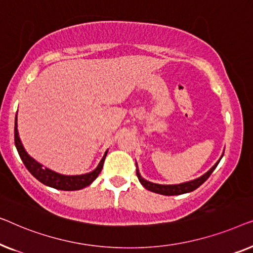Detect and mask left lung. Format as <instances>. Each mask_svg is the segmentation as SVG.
Returning a JSON list of instances; mask_svg holds the SVG:
<instances>
[{
  "label": "left lung",
  "instance_id": "obj_1",
  "mask_svg": "<svg viewBox=\"0 0 253 253\" xmlns=\"http://www.w3.org/2000/svg\"><path fill=\"white\" fill-rule=\"evenodd\" d=\"M221 158H220V159H221ZM220 159L218 161V163H216L215 165L209 170V172H206L204 175L198 177V179L189 181V182L181 183V184H174V186H164V184H157V183L149 182V181L142 179L140 173H138V170H136V175L138 177V181H140V182L142 183V186H143L145 189L152 191V193L166 195V196H173V195H182V194H186V193H190V191H194L195 189H197L199 186H202V184L209 179V176L211 175L213 170L215 169V167L219 164Z\"/></svg>",
  "mask_w": 253,
  "mask_h": 253
}]
</instances>
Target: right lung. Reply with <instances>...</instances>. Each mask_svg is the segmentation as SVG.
<instances>
[{
  "instance_id": "add662e5",
  "label": "right lung",
  "mask_w": 253,
  "mask_h": 253,
  "mask_svg": "<svg viewBox=\"0 0 253 253\" xmlns=\"http://www.w3.org/2000/svg\"><path fill=\"white\" fill-rule=\"evenodd\" d=\"M15 144L21 161L24 163V165L26 166V169L30 170V173L35 177V179H38L40 182L45 184V186L55 188V189L66 190V191L80 190L84 187L89 186L92 181L98 176V174L101 173V170L103 169V164H104V159L106 157V154H108V152H105L104 157L102 158L101 162H99L98 166L96 167V169H94L92 172L88 174H84V175H72V176L62 175V174L55 173L48 169H43L42 165L35 162L33 158H31L30 156L27 155V152L25 151L23 144H21L20 142V138L18 136V129H17V116H16V122H15Z\"/></svg>"
}]
</instances>
